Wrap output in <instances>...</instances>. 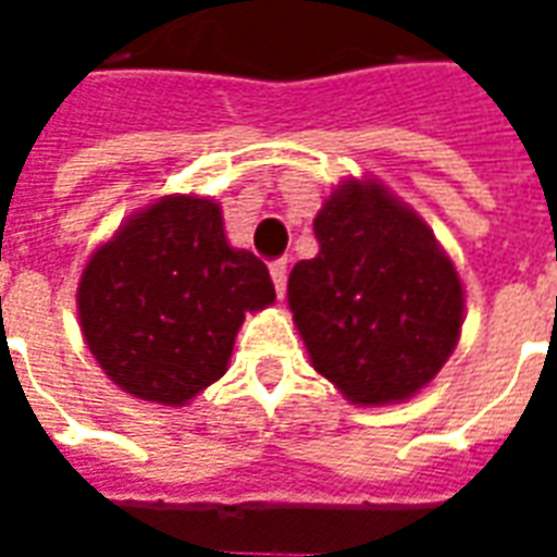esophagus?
I'll return each instance as SVG.
<instances>
[{
	"mask_svg": "<svg viewBox=\"0 0 557 557\" xmlns=\"http://www.w3.org/2000/svg\"><path fill=\"white\" fill-rule=\"evenodd\" d=\"M271 280H274V289H277V295L283 298V295H286V280H289V268H286L283 259L271 262Z\"/></svg>",
	"mask_w": 557,
	"mask_h": 557,
	"instance_id": "34e87169",
	"label": "esophagus"
}]
</instances>
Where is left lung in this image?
<instances>
[{"label":"left lung","instance_id":"1","mask_svg":"<svg viewBox=\"0 0 557 557\" xmlns=\"http://www.w3.org/2000/svg\"><path fill=\"white\" fill-rule=\"evenodd\" d=\"M319 253L289 274L310 361L355 406L426 387L454 355L466 292L414 208L375 178H346L313 220Z\"/></svg>","mask_w":557,"mask_h":557}]
</instances>
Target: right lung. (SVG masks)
<instances>
[{
  "mask_svg": "<svg viewBox=\"0 0 557 557\" xmlns=\"http://www.w3.org/2000/svg\"><path fill=\"white\" fill-rule=\"evenodd\" d=\"M274 304L265 262L226 242L208 196H160L83 268L86 346L125 394L184 406L226 373L244 313Z\"/></svg>",
  "mask_w": 557,
  "mask_h": 557,
  "instance_id": "1",
  "label": "right lung"
}]
</instances>
